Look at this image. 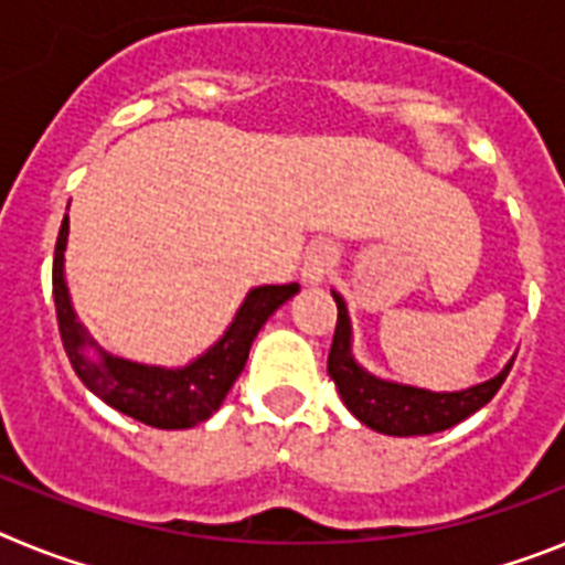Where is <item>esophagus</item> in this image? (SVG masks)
<instances>
[{
  "instance_id": "34e87169",
  "label": "esophagus",
  "mask_w": 565,
  "mask_h": 565,
  "mask_svg": "<svg viewBox=\"0 0 565 565\" xmlns=\"http://www.w3.org/2000/svg\"><path fill=\"white\" fill-rule=\"evenodd\" d=\"M337 266V246L331 239H313L306 248V259H302V277L306 282H322Z\"/></svg>"
}]
</instances>
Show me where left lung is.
<instances>
[{"mask_svg":"<svg viewBox=\"0 0 565 565\" xmlns=\"http://www.w3.org/2000/svg\"><path fill=\"white\" fill-rule=\"evenodd\" d=\"M337 299V331H333L331 353H328V376L337 384L344 407L371 430L384 436H430L456 427L467 416L481 411L501 391L503 379L512 371V362L489 382L476 384L458 393H430L411 384L384 382L362 371L351 356V322L342 297Z\"/></svg>","mask_w":565,"mask_h":565,"instance_id":"left-lung-1","label":"left lung"}]
</instances>
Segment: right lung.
I'll return each instance as SVG.
<instances>
[{"label":"right lung","instance_id":"right-lung-1","mask_svg":"<svg viewBox=\"0 0 565 565\" xmlns=\"http://www.w3.org/2000/svg\"><path fill=\"white\" fill-rule=\"evenodd\" d=\"M64 246H67V217L58 228L56 257H53V302H56L58 333L67 351L70 364L87 391L135 422L158 427V430H186L206 422L223 404L232 384L246 367L248 348L266 319L286 299L299 291L297 282L288 286H259L248 291L237 317L214 348L186 367H149V364L127 362L109 356L98 348V362L84 356V348L96 344L78 326L64 286Z\"/></svg>","mask_w":565,"mask_h":565}]
</instances>
